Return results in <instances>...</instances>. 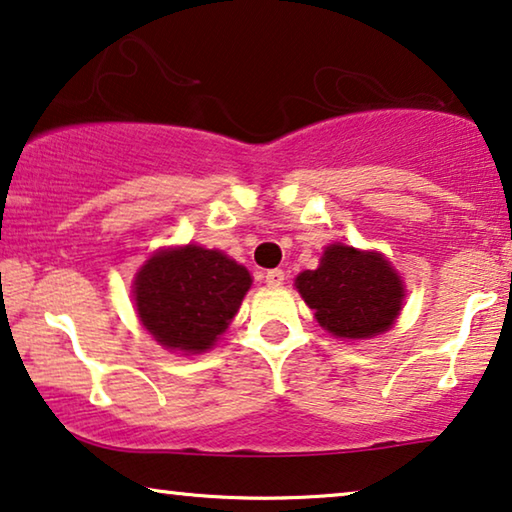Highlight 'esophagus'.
I'll return each instance as SVG.
<instances>
[{
    "instance_id": "34e87169",
    "label": "esophagus",
    "mask_w": 512,
    "mask_h": 512,
    "mask_svg": "<svg viewBox=\"0 0 512 512\" xmlns=\"http://www.w3.org/2000/svg\"><path fill=\"white\" fill-rule=\"evenodd\" d=\"M264 280H266V285H271V287H280L282 282H285V271H282V269H271V271H266V273H264Z\"/></svg>"
}]
</instances>
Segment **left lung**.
Masks as SVG:
<instances>
[{
  "label": "left lung",
  "mask_w": 512,
  "mask_h": 512,
  "mask_svg": "<svg viewBox=\"0 0 512 512\" xmlns=\"http://www.w3.org/2000/svg\"><path fill=\"white\" fill-rule=\"evenodd\" d=\"M296 289L324 331L342 340H368L398 319L404 285L381 253L331 243L315 271L296 276Z\"/></svg>",
  "instance_id": "1"
}]
</instances>
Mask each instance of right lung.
Returning a JSON list of instances; mask_svg holds the SVG:
<instances>
[{"label": "right lung", "mask_w": 512, "mask_h": 512, "mask_svg": "<svg viewBox=\"0 0 512 512\" xmlns=\"http://www.w3.org/2000/svg\"><path fill=\"white\" fill-rule=\"evenodd\" d=\"M253 285L246 266L195 243L151 255L135 276L137 317L170 352L202 354L216 345Z\"/></svg>", "instance_id": "add662e5"}]
</instances>
